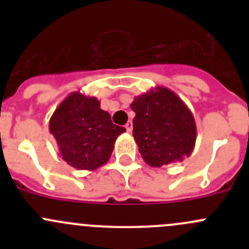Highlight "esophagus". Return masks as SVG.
I'll return each mask as SVG.
<instances>
[{"mask_svg":"<svg viewBox=\"0 0 249 249\" xmlns=\"http://www.w3.org/2000/svg\"><path fill=\"white\" fill-rule=\"evenodd\" d=\"M125 127H126L127 132H131V131H132V122H131V120H129V122L126 123V125H125Z\"/></svg>","mask_w":249,"mask_h":249,"instance_id":"34e87169","label":"esophagus"}]
</instances>
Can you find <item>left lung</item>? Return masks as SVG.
I'll return each mask as SVG.
<instances>
[{
    "instance_id": "left-lung-1",
    "label": "left lung",
    "mask_w": 249,
    "mask_h": 249,
    "mask_svg": "<svg viewBox=\"0 0 249 249\" xmlns=\"http://www.w3.org/2000/svg\"><path fill=\"white\" fill-rule=\"evenodd\" d=\"M130 107L136 113L132 135L149 166L180 162L192 154L196 124L193 113L175 92L157 87L135 97Z\"/></svg>"
}]
</instances>
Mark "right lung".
Wrapping results in <instances>:
<instances>
[{
  "label": "right lung",
  "mask_w": 249,
  "mask_h": 249,
  "mask_svg": "<svg viewBox=\"0 0 249 249\" xmlns=\"http://www.w3.org/2000/svg\"><path fill=\"white\" fill-rule=\"evenodd\" d=\"M49 131L62 160L77 170L94 171L108 161L115 140L126 130L113 124L96 97L74 91L53 113Z\"/></svg>",
  "instance_id": "add662e5"
}]
</instances>
